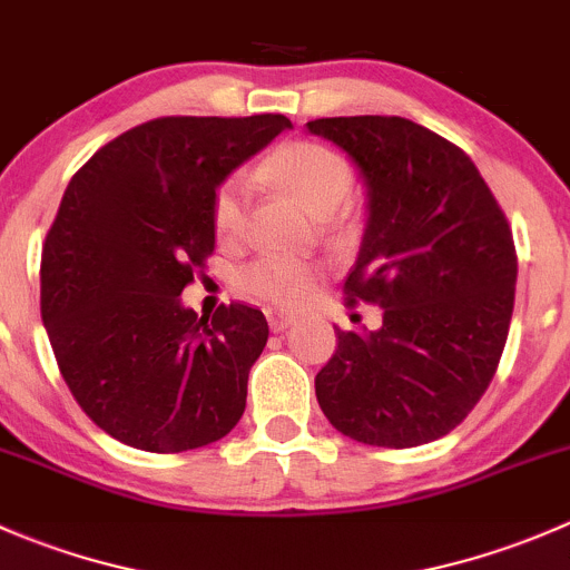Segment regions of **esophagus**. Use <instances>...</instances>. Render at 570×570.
Wrapping results in <instances>:
<instances>
[{"mask_svg":"<svg viewBox=\"0 0 570 570\" xmlns=\"http://www.w3.org/2000/svg\"><path fill=\"white\" fill-rule=\"evenodd\" d=\"M267 322H269V327H273V331L278 333V331H286V327H289L292 322H295V317H292V314L273 312V308H269V312H267Z\"/></svg>","mask_w":570,"mask_h":570,"instance_id":"esophagus-1","label":"esophagus"}]
</instances>
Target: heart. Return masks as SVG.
<instances>
[{
  "label": "heart",
  "instance_id": "1",
  "mask_svg": "<svg viewBox=\"0 0 570 570\" xmlns=\"http://www.w3.org/2000/svg\"><path fill=\"white\" fill-rule=\"evenodd\" d=\"M262 174L317 217L336 212V206L353 193V168L347 159L320 142H286L275 148L264 159ZM245 215H248V184L243 176L226 178L212 198V226L217 239L234 243L243 234ZM320 275L322 269L312 262L264 256L243 269L239 284L258 301L295 308L312 297Z\"/></svg>",
  "mask_w": 570,
  "mask_h": 570
}]
</instances>
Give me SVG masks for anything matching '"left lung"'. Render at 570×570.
Wrapping results in <instances>:
<instances>
[{
    "instance_id": "1",
    "label": "left lung",
    "mask_w": 570,
    "mask_h": 570,
    "mask_svg": "<svg viewBox=\"0 0 570 570\" xmlns=\"http://www.w3.org/2000/svg\"><path fill=\"white\" fill-rule=\"evenodd\" d=\"M342 148L370 198L347 306L377 331H338L314 377L338 433L407 450L455 430L497 375L515 301L513 232L465 151L396 115L308 120Z\"/></svg>"
}]
</instances>
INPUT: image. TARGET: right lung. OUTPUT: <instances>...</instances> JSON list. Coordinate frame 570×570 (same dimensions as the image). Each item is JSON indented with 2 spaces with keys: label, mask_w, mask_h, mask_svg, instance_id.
Instances as JSON below:
<instances>
[{
  "label": "right lung",
  "mask_w": 570,
  "mask_h": 570,
  "mask_svg": "<svg viewBox=\"0 0 570 570\" xmlns=\"http://www.w3.org/2000/svg\"><path fill=\"white\" fill-rule=\"evenodd\" d=\"M289 126L284 115L148 120L68 181L40 256V317L73 400L120 444L198 450L243 416L267 320L245 303L198 317L178 295L215 250L223 178Z\"/></svg>",
  "instance_id": "add662e5"
}]
</instances>
